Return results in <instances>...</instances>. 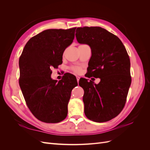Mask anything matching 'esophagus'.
<instances>
[{
	"label": "esophagus",
	"instance_id": "34e87169",
	"mask_svg": "<svg viewBox=\"0 0 150 150\" xmlns=\"http://www.w3.org/2000/svg\"><path fill=\"white\" fill-rule=\"evenodd\" d=\"M76 79H77V81H78V82H79V79H80L79 77V76H76Z\"/></svg>",
	"mask_w": 150,
	"mask_h": 150
}]
</instances>
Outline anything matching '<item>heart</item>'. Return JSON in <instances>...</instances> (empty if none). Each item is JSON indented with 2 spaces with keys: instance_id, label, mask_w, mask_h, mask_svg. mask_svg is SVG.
<instances>
[{
  "instance_id": "1",
  "label": "heart",
  "mask_w": 150,
  "mask_h": 150,
  "mask_svg": "<svg viewBox=\"0 0 150 150\" xmlns=\"http://www.w3.org/2000/svg\"><path fill=\"white\" fill-rule=\"evenodd\" d=\"M70 69L74 72V73H79L81 70V67L78 66H72L70 67Z\"/></svg>"
}]
</instances>
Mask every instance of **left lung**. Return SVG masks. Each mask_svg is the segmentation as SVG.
Masks as SVG:
<instances>
[{"label": "left lung", "instance_id": "8db88e82", "mask_svg": "<svg viewBox=\"0 0 150 150\" xmlns=\"http://www.w3.org/2000/svg\"><path fill=\"white\" fill-rule=\"evenodd\" d=\"M76 33L78 42L91 49L88 76L101 79L98 84L79 80L85 115L94 122L108 121L120 114L126 102L131 83L128 52L116 35L100 27L78 28Z\"/></svg>", "mask_w": 150, "mask_h": 150}]
</instances>
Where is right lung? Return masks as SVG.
Returning <instances> with one entry per match:
<instances>
[{
	"label": "right lung",
	"mask_w": 150,
	"mask_h": 150,
	"mask_svg": "<svg viewBox=\"0 0 150 150\" xmlns=\"http://www.w3.org/2000/svg\"><path fill=\"white\" fill-rule=\"evenodd\" d=\"M76 29L44 30L29 40L20 56V88L27 106L39 121L57 123L67 115L77 80L70 84L65 76L57 83L51 75L52 68L62 63L63 52L73 41Z\"/></svg>",
	"instance_id": "add662e5"
}]
</instances>
